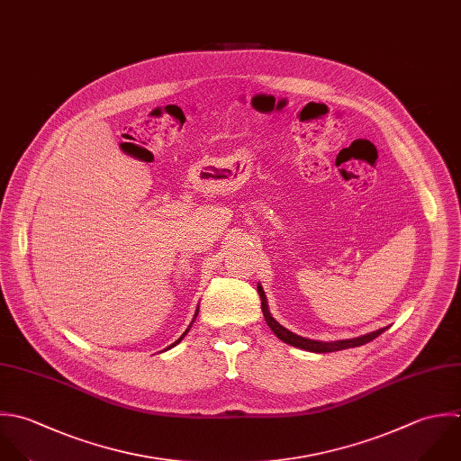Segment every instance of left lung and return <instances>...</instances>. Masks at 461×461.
Instances as JSON below:
<instances>
[{
    "mask_svg": "<svg viewBox=\"0 0 461 461\" xmlns=\"http://www.w3.org/2000/svg\"><path fill=\"white\" fill-rule=\"evenodd\" d=\"M258 294H260V300H262V312H264V318L269 325V329L276 334L278 339H282L284 343H289L293 347H298V348H303V350H309V352H318V354H327V352H336V350H345V348H354V347H361L365 343H370L372 339H375L377 336H381L386 329H379L375 332H370L366 336H361V338H354V339H343V341H334V343H323V341H314V339H307V338H302L298 334H293L291 330L284 329L269 312L267 309V300H266V294H264V289L258 285Z\"/></svg>",
    "mask_w": 461,
    "mask_h": 461,
    "instance_id": "8db88e82",
    "label": "left lung"
}]
</instances>
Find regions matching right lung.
<instances>
[{
	"instance_id": "1",
	"label": "right lung",
	"mask_w": 461,
	"mask_h": 461,
	"mask_svg": "<svg viewBox=\"0 0 461 461\" xmlns=\"http://www.w3.org/2000/svg\"><path fill=\"white\" fill-rule=\"evenodd\" d=\"M197 312H199V311H197ZM197 312H195V316H197ZM186 332H188V330H186ZM186 332H185V334H183V336H181V338H179V339H177V341H176V343H174V345H177V343H179V341H181V339H183V338H185V336H186ZM174 345H170V347H174Z\"/></svg>"
}]
</instances>
